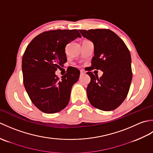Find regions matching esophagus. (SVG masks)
<instances>
[{
	"mask_svg": "<svg viewBox=\"0 0 153 153\" xmlns=\"http://www.w3.org/2000/svg\"><path fill=\"white\" fill-rule=\"evenodd\" d=\"M84 74H85V72H84L83 70H80V74L81 75H83Z\"/></svg>",
	"mask_w": 153,
	"mask_h": 153,
	"instance_id": "34e87169",
	"label": "esophagus"
}]
</instances>
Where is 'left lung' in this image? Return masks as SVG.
Instances as JSON below:
<instances>
[{"instance_id": "obj_1", "label": "left lung", "mask_w": 153, "mask_h": 153, "mask_svg": "<svg viewBox=\"0 0 153 153\" xmlns=\"http://www.w3.org/2000/svg\"><path fill=\"white\" fill-rule=\"evenodd\" d=\"M79 31L83 37L94 44L91 70L103 71L100 78L91 71L87 72L91 77L87 88V98L99 110H114L125 100L130 87L132 71L129 51L124 42L111 30Z\"/></svg>"}]
</instances>
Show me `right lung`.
<instances>
[{"label":"right lung","instance_id":"add662e5","mask_svg":"<svg viewBox=\"0 0 153 153\" xmlns=\"http://www.w3.org/2000/svg\"><path fill=\"white\" fill-rule=\"evenodd\" d=\"M77 37L82 36L77 30L48 31L35 37L25 49L22 65L24 87L32 102L42 112H58L69 102L80 71L72 68L61 79L55 71L67 62L66 46Z\"/></svg>","mask_w":153,"mask_h":153}]
</instances>
